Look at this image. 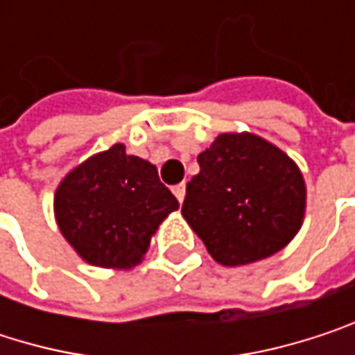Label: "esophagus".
Listing matches in <instances>:
<instances>
[{
  "mask_svg": "<svg viewBox=\"0 0 355 355\" xmlns=\"http://www.w3.org/2000/svg\"><path fill=\"white\" fill-rule=\"evenodd\" d=\"M173 193H175V197H177L178 201L182 203L184 193H187V184H184V182H180V184H177V187H173Z\"/></svg>",
  "mask_w": 355,
  "mask_h": 355,
  "instance_id": "34e87169",
  "label": "esophagus"
}]
</instances>
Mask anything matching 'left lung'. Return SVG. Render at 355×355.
Wrapping results in <instances>:
<instances>
[{"label": "left lung", "instance_id": "8db88e82", "mask_svg": "<svg viewBox=\"0 0 355 355\" xmlns=\"http://www.w3.org/2000/svg\"><path fill=\"white\" fill-rule=\"evenodd\" d=\"M182 218L226 267L275 254L300 230L306 184L296 162L254 133H222L197 156Z\"/></svg>", "mask_w": 355, "mask_h": 355}]
</instances>
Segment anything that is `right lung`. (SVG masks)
Segmentation results:
<instances>
[{"mask_svg": "<svg viewBox=\"0 0 355 355\" xmlns=\"http://www.w3.org/2000/svg\"><path fill=\"white\" fill-rule=\"evenodd\" d=\"M178 209L177 197L144 158L123 144L90 156L59 182L55 220L90 265L131 269L141 263L158 226Z\"/></svg>", "mask_w": 355, "mask_h": 355, "instance_id": "obj_1", "label": "right lung"}]
</instances>
